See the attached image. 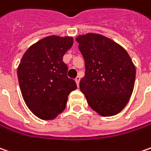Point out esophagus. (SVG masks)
Here are the masks:
<instances>
[{
    "label": "esophagus",
    "mask_w": 151,
    "mask_h": 151,
    "mask_svg": "<svg viewBox=\"0 0 151 151\" xmlns=\"http://www.w3.org/2000/svg\"><path fill=\"white\" fill-rule=\"evenodd\" d=\"M80 80H81L80 76H76V79H75V81H76V85H77V86H79Z\"/></svg>",
    "instance_id": "34e87169"
}]
</instances>
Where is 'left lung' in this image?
Instances as JSON below:
<instances>
[{
    "mask_svg": "<svg viewBox=\"0 0 151 151\" xmlns=\"http://www.w3.org/2000/svg\"><path fill=\"white\" fill-rule=\"evenodd\" d=\"M76 40L85 59L80 89L88 105L102 116L120 113L134 87L136 68L132 58L121 45L102 35H80Z\"/></svg>",
    "mask_w": 151,
    "mask_h": 151,
    "instance_id": "obj_1",
    "label": "left lung"
}]
</instances>
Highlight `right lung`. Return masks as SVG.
<instances>
[{
  "mask_svg": "<svg viewBox=\"0 0 151 151\" xmlns=\"http://www.w3.org/2000/svg\"><path fill=\"white\" fill-rule=\"evenodd\" d=\"M72 36L49 35L31 45L18 67L20 91L27 107L42 120H52L66 107L76 83L67 76L64 53L73 45Z\"/></svg>",
  "mask_w": 151,
  "mask_h": 151,
  "instance_id": "obj_1",
  "label": "right lung"
}]
</instances>
